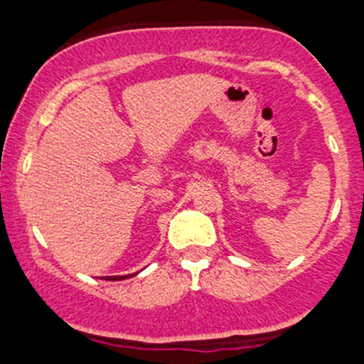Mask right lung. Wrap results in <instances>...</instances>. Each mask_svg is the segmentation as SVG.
I'll return each instance as SVG.
<instances>
[{
    "label": "right lung",
    "instance_id": "1",
    "mask_svg": "<svg viewBox=\"0 0 364 364\" xmlns=\"http://www.w3.org/2000/svg\"><path fill=\"white\" fill-rule=\"evenodd\" d=\"M134 274H137V273H134ZM134 274H124V277H105V278H107V280H111V282H117V280H124V278L134 277Z\"/></svg>",
    "mask_w": 364,
    "mask_h": 364
}]
</instances>
